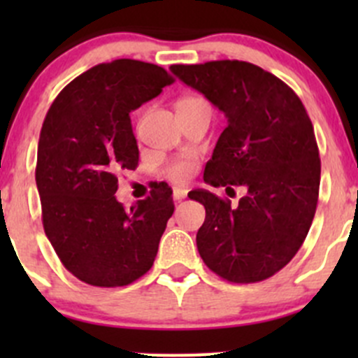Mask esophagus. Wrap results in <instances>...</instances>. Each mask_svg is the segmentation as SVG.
I'll return each mask as SVG.
<instances>
[{"instance_id":"1","label":"esophagus","mask_w":358,"mask_h":358,"mask_svg":"<svg viewBox=\"0 0 358 358\" xmlns=\"http://www.w3.org/2000/svg\"><path fill=\"white\" fill-rule=\"evenodd\" d=\"M187 197V190L185 189H175L173 190V199L175 201H182V199H185Z\"/></svg>"}]
</instances>
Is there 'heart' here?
Returning <instances> with one entry per match:
<instances>
[{"mask_svg": "<svg viewBox=\"0 0 358 358\" xmlns=\"http://www.w3.org/2000/svg\"><path fill=\"white\" fill-rule=\"evenodd\" d=\"M190 100H197V99H183L180 100V102H190ZM196 169H197V164L196 161H192V159H175V161H171L164 168V175L166 178H169L171 182L185 183L187 180L192 178Z\"/></svg>", "mask_w": 358, "mask_h": 358, "instance_id": "obj_1", "label": "heart"}]
</instances>
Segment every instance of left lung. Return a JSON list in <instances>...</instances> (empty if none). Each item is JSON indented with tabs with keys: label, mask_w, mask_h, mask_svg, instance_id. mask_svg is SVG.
Returning a JSON list of instances; mask_svg holds the SVG:
<instances>
[{
	"label": "left lung",
	"mask_w": 358,
	"mask_h": 358,
	"mask_svg": "<svg viewBox=\"0 0 358 358\" xmlns=\"http://www.w3.org/2000/svg\"><path fill=\"white\" fill-rule=\"evenodd\" d=\"M171 71L229 121L204 182L248 189L237 206L204 189L189 194L206 208L196 237L202 262L229 282L268 279L301 248L319 201V147L305 106L286 83L255 64L213 60Z\"/></svg>",
	"instance_id": "1"
}]
</instances>
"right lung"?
Masks as SVG:
<instances>
[{"instance_id": "1", "label": "right lung", "mask_w": 358, "mask_h": 358, "mask_svg": "<svg viewBox=\"0 0 358 358\" xmlns=\"http://www.w3.org/2000/svg\"><path fill=\"white\" fill-rule=\"evenodd\" d=\"M173 81L140 60L99 64L46 112L36 162L43 229L62 265L90 286H128L154 265L175 211L171 187L159 183L129 209L114 194L119 173L138 166L129 112Z\"/></svg>"}]
</instances>
